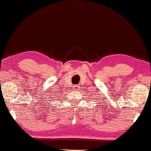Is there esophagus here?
<instances>
[{"instance_id":"1","label":"esophagus","mask_w":151,"mask_h":151,"mask_svg":"<svg viewBox=\"0 0 151 151\" xmlns=\"http://www.w3.org/2000/svg\"><path fill=\"white\" fill-rule=\"evenodd\" d=\"M73 88L74 90H78L80 88V86L79 85H75V86H73Z\"/></svg>"}]
</instances>
